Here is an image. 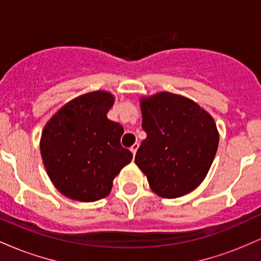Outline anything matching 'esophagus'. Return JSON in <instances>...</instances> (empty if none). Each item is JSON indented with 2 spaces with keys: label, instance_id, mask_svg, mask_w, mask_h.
I'll use <instances>...</instances> for the list:
<instances>
[{
  "label": "esophagus",
  "instance_id": "obj_1",
  "mask_svg": "<svg viewBox=\"0 0 261 261\" xmlns=\"http://www.w3.org/2000/svg\"><path fill=\"white\" fill-rule=\"evenodd\" d=\"M137 149H139V143H135V145H133V146H131L130 151H131V152H133V154L135 155V154H136Z\"/></svg>",
  "mask_w": 261,
  "mask_h": 261
}]
</instances>
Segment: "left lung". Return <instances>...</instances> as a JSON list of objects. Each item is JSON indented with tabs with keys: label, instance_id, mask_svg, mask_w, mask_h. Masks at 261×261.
Instances as JSON below:
<instances>
[{
	"label": "left lung",
	"instance_id": "1",
	"mask_svg": "<svg viewBox=\"0 0 261 261\" xmlns=\"http://www.w3.org/2000/svg\"><path fill=\"white\" fill-rule=\"evenodd\" d=\"M140 108L147 137L135 163L158 196L187 195L211 168L220 140L216 122L196 101L170 92L141 97Z\"/></svg>",
	"mask_w": 261,
	"mask_h": 261
}]
</instances>
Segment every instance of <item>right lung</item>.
Returning <instances> with one entry per match:
<instances>
[{
	"mask_svg": "<svg viewBox=\"0 0 261 261\" xmlns=\"http://www.w3.org/2000/svg\"><path fill=\"white\" fill-rule=\"evenodd\" d=\"M115 97L94 91L67 101L41 131L40 153L62 195L82 202L108 196L113 180L133 160L120 145L124 128L107 118Z\"/></svg>",
	"mask_w": 261,
	"mask_h": 261,
	"instance_id": "add662e5",
	"label": "right lung"
}]
</instances>
